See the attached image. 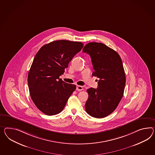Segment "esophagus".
Returning a JSON list of instances; mask_svg holds the SVG:
<instances>
[{"label":"esophagus","mask_w":155,"mask_h":155,"mask_svg":"<svg viewBox=\"0 0 155 155\" xmlns=\"http://www.w3.org/2000/svg\"><path fill=\"white\" fill-rule=\"evenodd\" d=\"M83 87L82 86H80V85H77L76 86V91H83Z\"/></svg>","instance_id":"34e87169"}]
</instances>
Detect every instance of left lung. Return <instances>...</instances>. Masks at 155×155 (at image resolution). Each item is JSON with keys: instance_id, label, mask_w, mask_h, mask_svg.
<instances>
[{"instance_id": "1", "label": "left lung", "mask_w": 155, "mask_h": 155, "mask_svg": "<svg viewBox=\"0 0 155 155\" xmlns=\"http://www.w3.org/2000/svg\"><path fill=\"white\" fill-rule=\"evenodd\" d=\"M83 52L91 57L92 75L99 78L97 89L87 90L85 110L92 117L103 118L115 111L123 96L126 78L122 60L115 51L101 43H87Z\"/></svg>"}]
</instances>
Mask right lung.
<instances>
[{"instance_id": "obj_1", "label": "right lung", "mask_w": 155, "mask_h": 155, "mask_svg": "<svg viewBox=\"0 0 155 155\" xmlns=\"http://www.w3.org/2000/svg\"><path fill=\"white\" fill-rule=\"evenodd\" d=\"M83 46L78 41L56 40L36 53L28 74V86L33 102L44 114H59L75 91V85L64 82L60 76Z\"/></svg>"}]
</instances>
